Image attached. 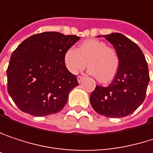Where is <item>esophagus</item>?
Masks as SVG:
<instances>
[{
	"label": "esophagus",
	"instance_id": "34e87169",
	"mask_svg": "<svg viewBox=\"0 0 153 153\" xmlns=\"http://www.w3.org/2000/svg\"><path fill=\"white\" fill-rule=\"evenodd\" d=\"M84 78H85V76H77V81H78V83H81V82L84 80Z\"/></svg>",
	"mask_w": 153,
	"mask_h": 153
}]
</instances>
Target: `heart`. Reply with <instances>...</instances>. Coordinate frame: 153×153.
Masks as SVG:
<instances>
[{"instance_id": "obj_1", "label": "heart", "mask_w": 153, "mask_h": 153, "mask_svg": "<svg viewBox=\"0 0 153 153\" xmlns=\"http://www.w3.org/2000/svg\"><path fill=\"white\" fill-rule=\"evenodd\" d=\"M63 60L68 69L73 74L85 69L88 63L89 73L101 83L113 80L121 63L118 51L98 39H87L76 49H68Z\"/></svg>"}]
</instances>
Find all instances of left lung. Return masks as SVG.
Here are the masks:
<instances>
[{
	"label": "left lung",
	"mask_w": 153,
	"mask_h": 153,
	"mask_svg": "<svg viewBox=\"0 0 153 153\" xmlns=\"http://www.w3.org/2000/svg\"><path fill=\"white\" fill-rule=\"evenodd\" d=\"M104 37L118 51L120 68L109 85L96 86L90 102L101 115L122 118L135 112L145 99L150 80L148 64L142 50L124 35L112 33Z\"/></svg>",
	"instance_id": "obj_1"
}]
</instances>
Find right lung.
<instances>
[{"label": "right lung", "mask_w": 153, "mask_h": 153, "mask_svg": "<svg viewBox=\"0 0 153 153\" xmlns=\"http://www.w3.org/2000/svg\"><path fill=\"white\" fill-rule=\"evenodd\" d=\"M80 39L56 31L34 34L12 53L7 68L8 92L17 107L33 116L57 114L78 85L64 63V53Z\"/></svg>", "instance_id": "obj_1"}]
</instances>
